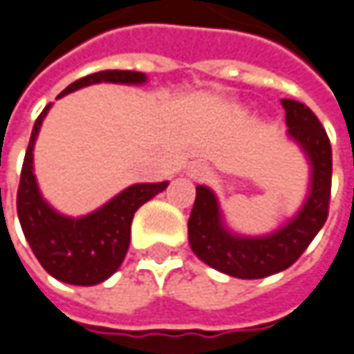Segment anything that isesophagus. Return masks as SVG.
Segmentation results:
<instances>
[{
    "instance_id": "esophagus-1",
    "label": "esophagus",
    "mask_w": 354,
    "mask_h": 354,
    "mask_svg": "<svg viewBox=\"0 0 354 354\" xmlns=\"http://www.w3.org/2000/svg\"><path fill=\"white\" fill-rule=\"evenodd\" d=\"M189 177L194 181H205L209 177V167L205 164H200V162H194L189 167Z\"/></svg>"
}]
</instances>
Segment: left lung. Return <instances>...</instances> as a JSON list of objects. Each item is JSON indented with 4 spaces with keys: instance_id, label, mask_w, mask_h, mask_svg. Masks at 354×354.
I'll return each instance as SVG.
<instances>
[{
    "instance_id": "obj_1",
    "label": "left lung",
    "mask_w": 354,
    "mask_h": 354,
    "mask_svg": "<svg viewBox=\"0 0 354 354\" xmlns=\"http://www.w3.org/2000/svg\"><path fill=\"white\" fill-rule=\"evenodd\" d=\"M288 139L310 165L309 192L292 219L261 236H245L229 229L219 200L209 187L198 185L189 217V242L200 261L234 278H265L292 267L324 227L332 189V147L324 127L309 106L282 99Z\"/></svg>"
}]
</instances>
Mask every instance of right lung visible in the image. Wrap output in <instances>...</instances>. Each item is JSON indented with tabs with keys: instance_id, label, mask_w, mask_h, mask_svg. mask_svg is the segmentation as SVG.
<instances>
[{
	"instance_id": "obj_1",
	"label": "right lung",
	"mask_w": 354,
	"mask_h": 354,
	"mask_svg": "<svg viewBox=\"0 0 354 354\" xmlns=\"http://www.w3.org/2000/svg\"><path fill=\"white\" fill-rule=\"evenodd\" d=\"M147 84L142 72L131 70H102L91 76H85L70 84L59 95V99L72 91L93 84ZM51 104L37 116L28 150L24 156L21 171V185L17 194V213L21 221L22 232L28 240L37 261L53 278L74 286H95L110 278L124 261L131 221L135 212L150 198L167 189V181L162 183H137L127 187L116 196L102 204L99 209L70 217L57 212L37 187L34 175V145L37 133L41 129Z\"/></svg>"
}]
</instances>
